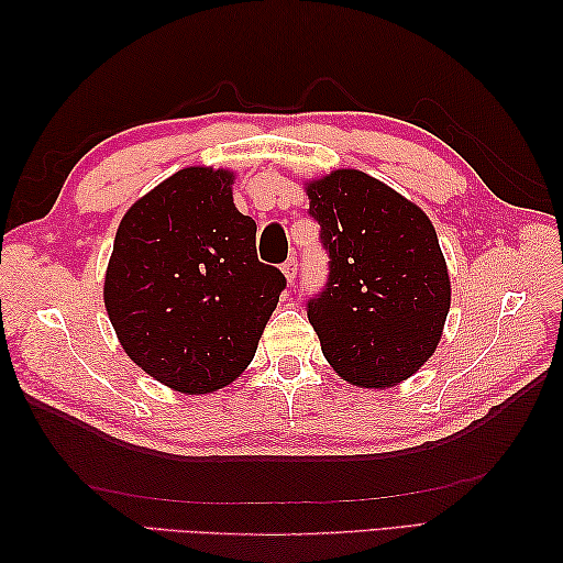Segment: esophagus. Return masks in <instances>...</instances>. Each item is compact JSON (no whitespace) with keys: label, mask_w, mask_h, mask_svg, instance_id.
<instances>
[{"label":"esophagus","mask_w":563,"mask_h":563,"mask_svg":"<svg viewBox=\"0 0 563 563\" xmlns=\"http://www.w3.org/2000/svg\"><path fill=\"white\" fill-rule=\"evenodd\" d=\"M283 273H285V280H288V283L292 285L295 278H297V258H295V256H290L288 261L283 263Z\"/></svg>","instance_id":"esophagus-1"}]
</instances>
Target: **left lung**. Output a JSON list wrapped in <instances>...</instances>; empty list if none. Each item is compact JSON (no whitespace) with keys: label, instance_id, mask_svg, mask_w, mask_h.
<instances>
[{"label":"left lung","instance_id":"8db88e82","mask_svg":"<svg viewBox=\"0 0 563 563\" xmlns=\"http://www.w3.org/2000/svg\"><path fill=\"white\" fill-rule=\"evenodd\" d=\"M305 194L331 258L327 290L307 312L324 357L349 385H401L435 353L450 312L452 283L433 222L357 169L307 178Z\"/></svg>","mask_w":563,"mask_h":563}]
</instances>
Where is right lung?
<instances>
[{"label":"right lung","mask_w":563,"mask_h":563,"mask_svg":"<svg viewBox=\"0 0 563 563\" xmlns=\"http://www.w3.org/2000/svg\"><path fill=\"white\" fill-rule=\"evenodd\" d=\"M236 172L186 166L118 224L103 305L130 361L181 394H212L254 361L285 278L256 256Z\"/></svg>","instance_id":"right-lung-1"}]
</instances>
